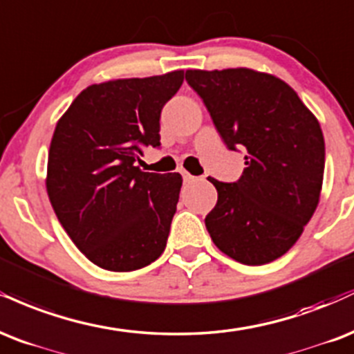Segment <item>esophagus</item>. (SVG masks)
I'll return each instance as SVG.
<instances>
[{
    "label": "esophagus",
    "instance_id": "obj_1",
    "mask_svg": "<svg viewBox=\"0 0 354 354\" xmlns=\"http://www.w3.org/2000/svg\"><path fill=\"white\" fill-rule=\"evenodd\" d=\"M182 177H184V182H195V180H205V177H195L187 170H182Z\"/></svg>",
    "mask_w": 354,
    "mask_h": 354
}]
</instances>
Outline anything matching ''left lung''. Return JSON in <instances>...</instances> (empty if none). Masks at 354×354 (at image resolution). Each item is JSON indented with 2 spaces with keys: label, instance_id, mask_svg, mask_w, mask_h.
I'll list each match as a JSON object with an SVG mask.
<instances>
[{
  "label": "left lung",
  "instance_id": "left-lung-1",
  "mask_svg": "<svg viewBox=\"0 0 354 354\" xmlns=\"http://www.w3.org/2000/svg\"><path fill=\"white\" fill-rule=\"evenodd\" d=\"M230 151H247L234 184L218 192L205 227L218 250L265 265L297 243L319 202L325 172L322 127L285 81L248 68L185 73Z\"/></svg>",
  "mask_w": 354,
  "mask_h": 354
}]
</instances>
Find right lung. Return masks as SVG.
Segmentation results:
<instances>
[{"instance_id": "add662e5", "label": "right lung", "mask_w": 354, "mask_h": 354, "mask_svg": "<svg viewBox=\"0 0 354 354\" xmlns=\"http://www.w3.org/2000/svg\"><path fill=\"white\" fill-rule=\"evenodd\" d=\"M184 71L86 87L57 120L46 190L56 217L94 265L132 272L164 252L180 174L144 172V145H160V111Z\"/></svg>"}]
</instances>
